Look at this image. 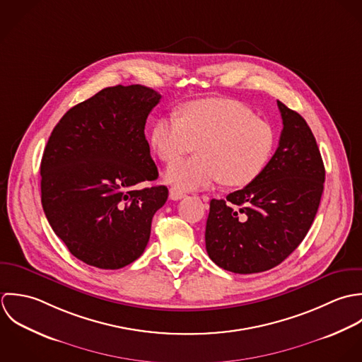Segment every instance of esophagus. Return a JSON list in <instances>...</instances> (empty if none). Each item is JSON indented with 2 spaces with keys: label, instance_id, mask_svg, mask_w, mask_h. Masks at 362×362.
Here are the masks:
<instances>
[{
  "label": "esophagus",
  "instance_id": "esophagus-1",
  "mask_svg": "<svg viewBox=\"0 0 362 362\" xmlns=\"http://www.w3.org/2000/svg\"><path fill=\"white\" fill-rule=\"evenodd\" d=\"M185 196H186V193H185L180 187L173 186V187L169 189V197H170L172 200H180V199H183Z\"/></svg>",
  "mask_w": 362,
  "mask_h": 362
}]
</instances>
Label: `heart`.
I'll use <instances>...</instances> for the list:
<instances>
[{
  "label": "heart",
  "instance_id": "heart-1",
  "mask_svg": "<svg viewBox=\"0 0 362 362\" xmlns=\"http://www.w3.org/2000/svg\"><path fill=\"white\" fill-rule=\"evenodd\" d=\"M151 144L163 162H172L198 145L199 155L170 163L165 180L180 189L252 183L269 163L276 134L272 126L243 103L230 99H204L185 105L180 116L155 122Z\"/></svg>",
  "mask_w": 362,
  "mask_h": 362
}]
</instances>
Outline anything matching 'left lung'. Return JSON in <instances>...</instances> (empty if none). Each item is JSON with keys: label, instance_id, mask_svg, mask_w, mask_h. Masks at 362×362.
<instances>
[{"label": "left lung", "instance_id": "8db88e82", "mask_svg": "<svg viewBox=\"0 0 362 362\" xmlns=\"http://www.w3.org/2000/svg\"><path fill=\"white\" fill-rule=\"evenodd\" d=\"M283 132L263 172L246 187L210 202L206 249L223 270L262 273L279 266L306 236L325 183L320 151L305 119L277 100Z\"/></svg>", "mask_w": 362, "mask_h": 362}]
</instances>
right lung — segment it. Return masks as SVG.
Listing matches in <instances>:
<instances>
[{"instance_id":"obj_1","label":"right lung","mask_w":362,"mask_h":362,"mask_svg":"<svg viewBox=\"0 0 362 362\" xmlns=\"http://www.w3.org/2000/svg\"><path fill=\"white\" fill-rule=\"evenodd\" d=\"M160 95L143 85L109 86L71 107L53 129L40 163L42 206L54 233L81 262L117 270L144 253L168 187L144 129Z\"/></svg>"}]
</instances>
